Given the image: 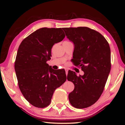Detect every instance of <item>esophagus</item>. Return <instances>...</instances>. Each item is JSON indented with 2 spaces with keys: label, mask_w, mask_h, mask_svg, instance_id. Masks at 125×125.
<instances>
[{
  "label": "esophagus",
  "mask_w": 125,
  "mask_h": 125,
  "mask_svg": "<svg viewBox=\"0 0 125 125\" xmlns=\"http://www.w3.org/2000/svg\"><path fill=\"white\" fill-rule=\"evenodd\" d=\"M65 73H66V75H68V70L67 69H65Z\"/></svg>",
  "instance_id": "1"
}]
</instances>
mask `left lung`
<instances>
[{
	"label": "left lung",
	"mask_w": 125,
	"mask_h": 125,
	"mask_svg": "<svg viewBox=\"0 0 125 125\" xmlns=\"http://www.w3.org/2000/svg\"><path fill=\"white\" fill-rule=\"evenodd\" d=\"M67 38L74 44L73 62L81 67L83 76L68 71L67 79L75 85L69 94L71 105L88 107L97 102L104 89L111 70L109 44L102 34L86 27L63 28Z\"/></svg>",
	"instance_id": "8db88e82"
}]
</instances>
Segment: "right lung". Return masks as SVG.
Wrapping results in <instances>:
<instances>
[{
  "mask_svg": "<svg viewBox=\"0 0 125 125\" xmlns=\"http://www.w3.org/2000/svg\"><path fill=\"white\" fill-rule=\"evenodd\" d=\"M64 38L61 28L44 27L23 39L19 47L14 64L18 85L34 106H48L55 90L67 79L63 69L54 70L47 63L51 59L53 45Z\"/></svg>",
  "mask_w": 125,
  "mask_h": 125,
  "instance_id": "obj_1",
  "label": "right lung"
}]
</instances>
